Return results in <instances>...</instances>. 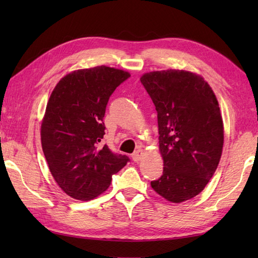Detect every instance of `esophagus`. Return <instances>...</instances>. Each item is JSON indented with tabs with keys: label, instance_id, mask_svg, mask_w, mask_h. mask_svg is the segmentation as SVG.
<instances>
[{
	"label": "esophagus",
	"instance_id": "34e87169",
	"mask_svg": "<svg viewBox=\"0 0 258 258\" xmlns=\"http://www.w3.org/2000/svg\"><path fill=\"white\" fill-rule=\"evenodd\" d=\"M142 156H143V152H142L141 150L134 152L133 154H132V158H133V161H134V162H139V161H141Z\"/></svg>",
	"mask_w": 258,
	"mask_h": 258
}]
</instances>
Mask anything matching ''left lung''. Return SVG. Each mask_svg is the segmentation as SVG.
Segmentation results:
<instances>
[{
	"mask_svg": "<svg viewBox=\"0 0 258 258\" xmlns=\"http://www.w3.org/2000/svg\"><path fill=\"white\" fill-rule=\"evenodd\" d=\"M141 83L157 112L162 176L152 180L157 194L172 203L193 199L205 188L220 163L224 127L212 87L188 71L145 73Z\"/></svg>",
	"mask_w": 258,
	"mask_h": 258,
	"instance_id": "1",
	"label": "left lung"
}]
</instances>
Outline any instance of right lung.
Masks as SVG:
<instances>
[{
	"mask_svg": "<svg viewBox=\"0 0 258 258\" xmlns=\"http://www.w3.org/2000/svg\"><path fill=\"white\" fill-rule=\"evenodd\" d=\"M130 76L104 65L74 71L61 79L47 102L41 126L43 153L57 185L75 200L102 194L112 175L130 161L100 144L108 98Z\"/></svg>",
	"mask_w": 258,
	"mask_h": 258,
	"instance_id": "right-lung-1",
	"label": "right lung"
}]
</instances>
